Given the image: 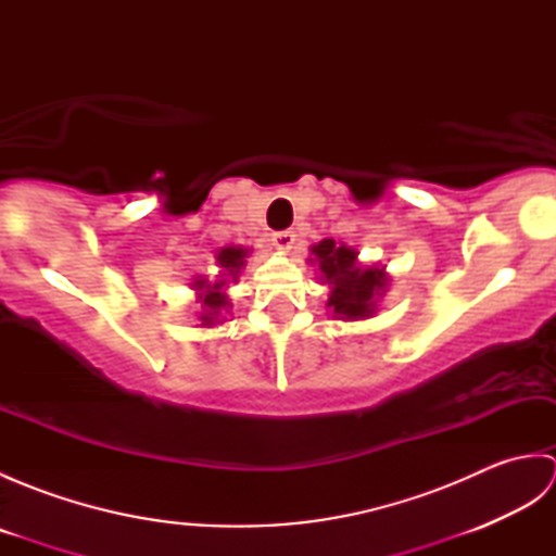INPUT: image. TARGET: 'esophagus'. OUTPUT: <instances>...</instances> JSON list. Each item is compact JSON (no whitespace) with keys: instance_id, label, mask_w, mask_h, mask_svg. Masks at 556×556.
I'll list each match as a JSON object with an SVG mask.
<instances>
[{"instance_id":"34e87169","label":"esophagus","mask_w":556,"mask_h":556,"mask_svg":"<svg viewBox=\"0 0 556 556\" xmlns=\"http://www.w3.org/2000/svg\"><path fill=\"white\" fill-rule=\"evenodd\" d=\"M271 243H275V248H279V251H291L293 243H296V233H293L291 229L275 231L271 233Z\"/></svg>"}]
</instances>
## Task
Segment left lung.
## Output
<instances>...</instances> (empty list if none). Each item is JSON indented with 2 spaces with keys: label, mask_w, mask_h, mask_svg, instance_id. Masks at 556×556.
I'll return each instance as SVG.
<instances>
[{
  "label": "left lung",
  "mask_w": 556,
  "mask_h": 556,
  "mask_svg": "<svg viewBox=\"0 0 556 556\" xmlns=\"http://www.w3.org/2000/svg\"><path fill=\"white\" fill-rule=\"evenodd\" d=\"M313 255L325 279L332 285L327 305L346 320L368 317L375 311V296L384 291L387 279L382 269H361L356 265V251L339 245L332 239H325L313 245Z\"/></svg>",
  "instance_id": "8db88e82"
}]
</instances>
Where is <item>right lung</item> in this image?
<instances>
[{"label":"right lung","mask_w":556,"mask_h":556,"mask_svg":"<svg viewBox=\"0 0 556 556\" xmlns=\"http://www.w3.org/2000/svg\"><path fill=\"white\" fill-rule=\"evenodd\" d=\"M243 257H245L243 248H231L229 245V248H222L219 255H217V263H219V267L227 269L229 275H233V279H236V275H239V269L243 267ZM195 287H198V291H205L203 305L207 308V313L200 315V320H203L205 325H212V323H215V317L219 315V311L227 308V305H229L227 296H224V293H222L224 281H215V285H207L205 279H198Z\"/></svg>","instance_id":"add662e5"}]
</instances>
